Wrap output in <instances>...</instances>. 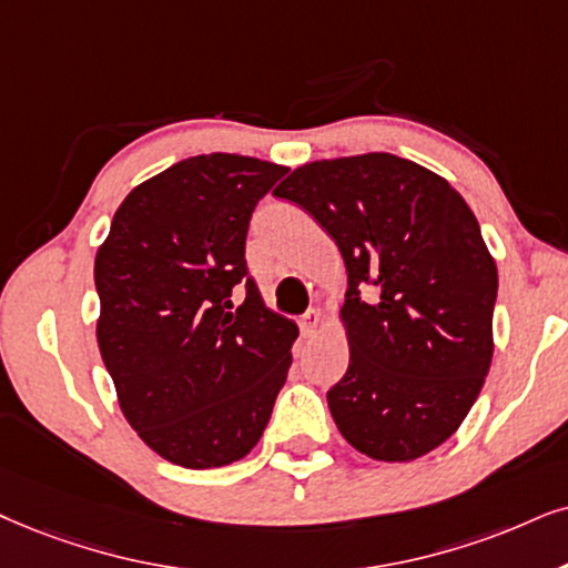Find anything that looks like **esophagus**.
Segmentation results:
<instances>
[{
    "label": "esophagus",
    "mask_w": 568,
    "mask_h": 568,
    "mask_svg": "<svg viewBox=\"0 0 568 568\" xmlns=\"http://www.w3.org/2000/svg\"><path fill=\"white\" fill-rule=\"evenodd\" d=\"M320 322H322V314H320V308H308V312L304 314V317H301V333H304L306 337H312L314 333H317V327H320Z\"/></svg>",
    "instance_id": "esophagus-1"
}]
</instances>
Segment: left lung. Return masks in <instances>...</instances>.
<instances>
[{"mask_svg":"<svg viewBox=\"0 0 568 568\" xmlns=\"http://www.w3.org/2000/svg\"><path fill=\"white\" fill-rule=\"evenodd\" d=\"M312 214L348 270V369L327 390L337 429L377 462L456 433L493 362L498 270L454 185L393 154L308 162L275 189Z\"/></svg>","mask_w":568,"mask_h":568,"instance_id":"1","label":"left lung"}]
</instances>
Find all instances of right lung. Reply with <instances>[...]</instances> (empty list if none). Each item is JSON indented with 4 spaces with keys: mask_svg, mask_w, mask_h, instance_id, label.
Here are the masks:
<instances>
[{
    "mask_svg": "<svg viewBox=\"0 0 568 568\" xmlns=\"http://www.w3.org/2000/svg\"><path fill=\"white\" fill-rule=\"evenodd\" d=\"M285 172L189 156L128 193L97 251L104 367L125 419L170 464L246 456L288 377L298 327L264 306L246 267L251 214Z\"/></svg>",
    "mask_w": 568,
    "mask_h": 568,
    "instance_id": "right-lung-1",
    "label": "right lung"
}]
</instances>
